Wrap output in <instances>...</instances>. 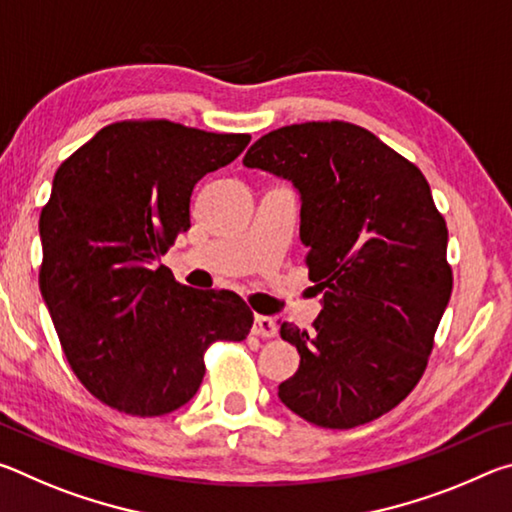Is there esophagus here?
Segmentation results:
<instances>
[{
	"instance_id": "esophagus-1",
	"label": "esophagus",
	"mask_w": 512,
	"mask_h": 512,
	"mask_svg": "<svg viewBox=\"0 0 512 512\" xmlns=\"http://www.w3.org/2000/svg\"><path fill=\"white\" fill-rule=\"evenodd\" d=\"M255 336H262V339H271V336L277 334V325L271 316H262V314H255V323L253 329H250Z\"/></svg>"
}]
</instances>
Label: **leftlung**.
<instances>
[{
	"instance_id": "obj_1",
	"label": "left lung",
	"mask_w": 512,
	"mask_h": 512,
	"mask_svg": "<svg viewBox=\"0 0 512 512\" xmlns=\"http://www.w3.org/2000/svg\"><path fill=\"white\" fill-rule=\"evenodd\" d=\"M244 164L300 194V241L323 296L311 332L280 327L300 368L277 397L325 429L377 420L420 381L452 296L447 225L429 183L345 121L277 128L250 146Z\"/></svg>"
}]
</instances>
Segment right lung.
<instances>
[{"label": "right lung", "mask_w": 512, "mask_h": 512, "mask_svg": "<svg viewBox=\"0 0 512 512\" xmlns=\"http://www.w3.org/2000/svg\"><path fill=\"white\" fill-rule=\"evenodd\" d=\"M250 135L117 121L60 164L40 214V291L74 375L112 409H180L214 341H244L253 311L232 291L183 287L160 257L189 228L205 173Z\"/></svg>", "instance_id": "obj_1"}]
</instances>
